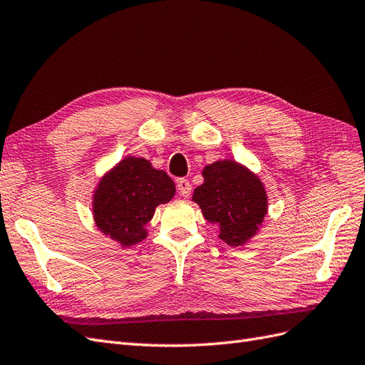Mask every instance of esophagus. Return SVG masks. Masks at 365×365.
<instances>
[{
    "instance_id": "obj_1",
    "label": "esophagus",
    "mask_w": 365,
    "mask_h": 365,
    "mask_svg": "<svg viewBox=\"0 0 365 365\" xmlns=\"http://www.w3.org/2000/svg\"><path fill=\"white\" fill-rule=\"evenodd\" d=\"M176 190H178V193L182 197H189L192 193V185H190L189 180H185V178L178 180V182H176Z\"/></svg>"
}]
</instances>
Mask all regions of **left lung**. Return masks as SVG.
<instances>
[{"label":"left lung","instance_id":"left-lung-1","mask_svg":"<svg viewBox=\"0 0 365 365\" xmlns=\"http://www.w3.org/2000/svg\"><path fill=\"white\" fill-rule=\"evenodd\" d=\"M204 182L196 187L193 201L204 217L217 225L230 247H242L256 236L268 212V197L262 181L244 165L222 160L202 170Z\"/></svg>","mask_w":365,"mask_h":365}]
</instances>
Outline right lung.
<instances>
[{
  "label": "right lung",
  "instance_id": "right-lung-1",
  "mask_svg": "<svg viewBox=\"0 0 365 365\" xmlns=\"http://www.w3.org/2000/svg\"><path fill=\"white\" fill-rule=\"evenodd\" d=\"M175 195L170 176L153 169L145 158L128 157L103 176L94 192L93 213L97 228L123 247L146 237V224L160 204Z\"/></svg>",
  "mask_w": 365,
  "mask_h": 365
}]
</instances>
